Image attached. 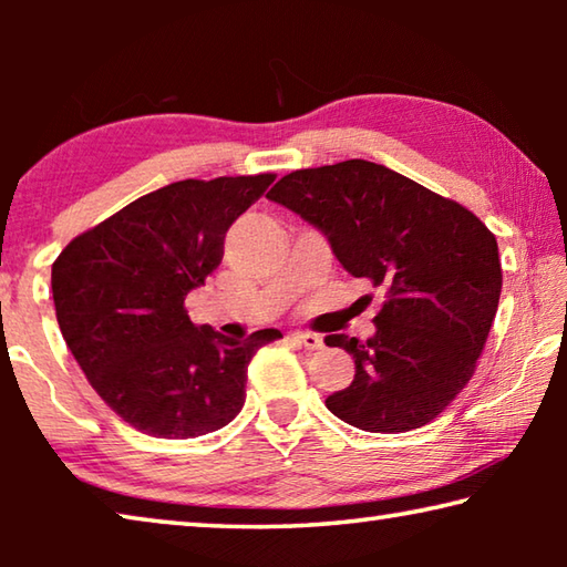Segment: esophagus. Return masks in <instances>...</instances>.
<instances>
[{
	"label": "esophagus",
	"mask_w": 567,
	"mask_h": 567,
	"mask_svg": "<svg viewBox=\"0 0 567 567\" xmlns=\"http://www.w3.org/2000/svg\"><path fill=\"white\" fill-rule=\"evenodd\" d=\"M292 338L300 342L305 350H320L322 348V338H320V334H315V332H295Z\"/></svg>",
	"instance_id": "obj_1"
}]
</instances>
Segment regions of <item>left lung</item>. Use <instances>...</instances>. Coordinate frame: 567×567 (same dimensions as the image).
Segmentation results:
<instances>
[{"label": "left lung", "mask_w": 567, "mask_h": 567, "mask_svg": "<svg viewBox=\"0 0 567 567\" xmlns=\"http://www.w3.org/2000/svg\"><path fill=\"white\" fill-rule=\"evenodd\" d=\"M267 199L385 292L372 338H324L354 360V380L324 400L328 410L368 433L435 420L473 378L493 328L503 290L495 235L463 205L364 159L290 172Z\"/></svg>", "instance_id": "obj_1"}]
</instances>
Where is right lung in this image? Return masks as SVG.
<instances>
[{
	"label": "right lung",
	"mask_w": 567,
	"mask_h": 567,
	"mask_svg": "<svg viewBox=\"0 0 567 567\" xmlns=\"http://www.w3.org/2000/svg\"><path fill=\"white\" fill-rule=\"evenodd\" d=\"M275 175L182 179L74 237L52 265L66 348L97 395L152 437H199L245 405L247 364L280 330L233 340L189 320L185 297L225 255V235Z\"/></svg>",
	"instance_id": "1"
}]
</instances>
